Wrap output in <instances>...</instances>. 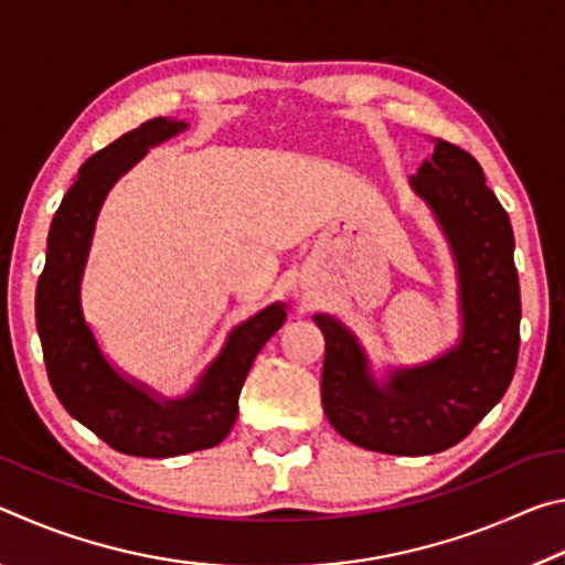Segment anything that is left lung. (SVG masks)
<instances>
[{
    "mask_svg": "<svg viewBox=\"0 0 565 565\" xmlns=\"http://www.w3.org/2000/svg\"><path fill=\"white\" fill-rule=\"evenodd\" d=\"M431 141L434 154L408 184L451 248L461 337L431 361L376 379L351 329L329 313L313 317L327 339L323 414L347 441L379 454L426 456L463 441L503 398L519 361L521 289L509 214L468 151Z\"/></svg>",
    "mask_w": 565,
    "mask_h": 565,
    "instance_id": "obj_1",
    "label": "left lung"
}]
</instances>
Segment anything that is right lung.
<instances>
[{
	"label": "right lung",
	"instance_id": "right-lung-1",
	"mask_svg": "<svg viewBox=\"0 0 565 565\" xmlns=\"http://www.w3.org/2000/svg\"><path fill=\"white\" fill-rule=\"evenodd\" d=\"M186 129L181 119H149L84 161L52 218L36 284V331L56 398L104 444L129 456L169 458L222 444L256 353L286 319L276 301L238 323L189 394L177 398L114 366L84 319L82 279L104 199L151 147Z\"/></svg>",
	"mask_w": 565,
	"mask_h": 565
}]
</instances>
